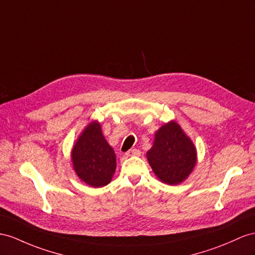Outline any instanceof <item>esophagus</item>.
Masks as SVG:
<instances>
[{"label": "esophagus", "mask_w": 255, "mask_h": 255, "mask_svg": "<svg viewBox=\"0 0 255 255\" xmlns=\"http://www.w3.org/2000/svg\"><path fill=\"white\" fill-rule=\"evenodd\" d=\"M127 156H140L141 155V152L139 151V149L136 148H132V149H129V151L126 153Z\"/></svg>", "instance_id": "esophagus-1"}]
</instances>
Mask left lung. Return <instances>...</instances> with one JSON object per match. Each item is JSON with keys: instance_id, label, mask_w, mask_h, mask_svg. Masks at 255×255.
I'll return each mask as SVG.
<instances>
[{"instance_id": "obj_1", "label": "left lung", "mask_w": 255, "mask_h": 255, "mask_svg": "<svg viewBox=\"0 0 255 255\" xmlns=\"http://www.w3.org/2000/svg\"><path fill=\"white\" fill-rule=\"evenodd\" d=\"M146 157L159 181L177 185L195 169L197 149L179 124L170 121L155 132L153 146L146 152Z\"/></svg>"}]
</instances>
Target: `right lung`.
<instances>
[{
	"label": "right lung",
	"instance_id": "obj_1",
	"mask_svg": "<svg viewBox=\"0 0 255 255\" xmlns=\"http://www.w3.org/2000/svg\"><path fill=\"white\" fill-rule=\"evenodd\" d=\"M76 175L91 187L108 185L116 170V155L104 138L101 124L90 122L83 129L71 151Z\"/></svg>",
	"mask_w": 255,
	"mask_h": 255
}]
</instances>
